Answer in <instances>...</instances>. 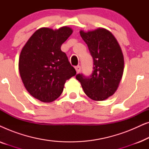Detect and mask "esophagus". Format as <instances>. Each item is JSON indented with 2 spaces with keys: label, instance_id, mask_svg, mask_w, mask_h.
Masks as SVG:
<instances>
[{
  "label": "esophagus",
  "instance_id": "obj_1",
  "mask_svg": "<svg viewBox=\"0 0 149 149\" xmlns=\"http://www.w3.org/2000/svg\"><path fill=\"white\" fill-rule=\"evenodd\" d=\"M75 70H76L77 73H79V72L81 71V66H75Z\"/></svg>",
  "mask_w": 149,
  "mask_h": 149
}]
</instances>
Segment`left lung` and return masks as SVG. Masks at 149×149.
<instances>
[{
  "label": "left lung",
  "instance_id": "8db88e82",
  "mask_svg": "<svg viewBox=\"0 0 149 149\" xmlns=\"http://www.w3.org/2000/svg\"><path fill=\"white\" fill-rule=\"evenodd\" d=\"M80 35L93 58V70L89 77L78 74L76 79L89 97L104 100L115 93L123 76V53L115 36L104 28L81 30Z\"/></svg>",
  "mask_w": 149,
  "mask_h": 149
}]
</instances>
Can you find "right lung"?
Returning <instances> with one entry per match:
<instances>
[{
    "label": "right lung",
    "mask_w": 149,
    "mask_h": 149,
    "mask_svg": "<svg viewBox=\"0 0 149 149\" xmlns=\"http://www.w3.org/2000/svg\"><path fill=\"white\" fill-rule=\"evenodd\" d=\"M72 33L70 28L38 29L22 49L19 60L22 80L30 95L51 102L62 94L66 81L76 74L61 45Z\"/></svg>",
    "instance_id": "1"
}]
</instances>
